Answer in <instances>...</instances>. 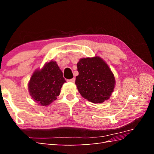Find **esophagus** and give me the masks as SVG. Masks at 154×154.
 <instances>
[{
    "mask_svg": "<svg viewBox=\"0 0 154 154\" xmlns=\"http://www.w3.org/2000/svg\"><path fill=\"white\" fill-rule=\"evenodd\" d=\"M69 82H71V83H74L75 82V78H73V79H69V80H67Z\"/></svg>",
    "mask_w": 154,
    "mask_h": 154,
    "instance_id": "34e87169",
    "label": "esophagus"
}]
</instances>
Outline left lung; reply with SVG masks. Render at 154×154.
I'll return each mask as SVG.
<instances>
[{
  "mask_svg": "<svg viewBox=\"0 0 154 154\" xmlns=\"http://www.w3.org/2000/svg\"><path fill=\"white\" fill-rule=\"evenodd\" d=\"M79 75L75 84L81 95L93 103H102L110 98L115 85L112 72L102 58L80 59L77 64Z\"/></svg>",
  "mask_w": 154,
  "mask_h": 154,
  "instance_id": "1",
  "label": "left lung"
}]
</instances>
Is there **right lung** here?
<instances>
[{"label": "right lung", "mask_w": 154, "mask_h": 154, "mask_svg": "<svg viewBox=\"0 0 154 154\" xmlns=\"http://www.w3.org/2000/svg\"><path fill=\"white\" fill-rule=\"evenodd\" d=\"M66 81L55 61L45 63L42 69L35 70L28 83V90L34 101L48 106L60 95L61 88Z\"/></svg>", "instance_id": "add662e5"}]
</instances>
